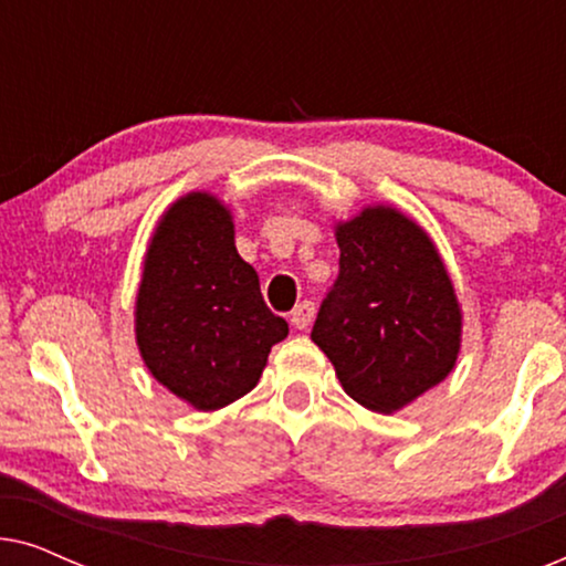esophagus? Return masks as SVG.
I'll use <instances>...</instances> for the list:
<instances>
[{"mask_svg":"<svg viewBox=\"0 0 566 566\" xmlns=\"http://www.w3.org/2000/svg\"><path fill=\"white\" fill-rule=\"evenodd\" d=\"M314 319V301H301V304L291 312V324L296 329H306Z\"/></svg>","mask_w":566,"mask_h":566,"instance_id":"34e87169","label":"esophagus"}]
</instances>
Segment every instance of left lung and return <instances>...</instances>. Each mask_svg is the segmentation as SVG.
<instances>
[{"label": "left lung", "instance_id": "left-lung-1", "mask_svg": "<svg viewBox=\"0 0 566 566\" xmlns=\"http://www.w3.org/2000/svg\"><path fill=\"white\" fill-rule=\"evenodd\" d=\"M335 237L339 275L312 339L358 405L391 415L453 370L459 298L432 239L397 208H363Z\"/></svg>", "mask_w": 566, "mask_h": 566}]
</instances>
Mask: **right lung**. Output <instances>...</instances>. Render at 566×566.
I'll use <instances>...</instances> for the list:
<instances>
[{"mask_svg": "<svg viewBox=\"0 0 566 566\" xmlns=\"http://www.w3.org/2000/svg\"><path fill=\"white\" fill-rule=\"evenodd\" d=\"M289 322L270 312L260 277L234 247L231 211L188 192L161 216L136 296V343L151 376L211 412L258 386Z\"/></svg>", "mask_w": 566, "mask_h": 566, "instance_id": "1", "label": "right lung"}]
</instances>
